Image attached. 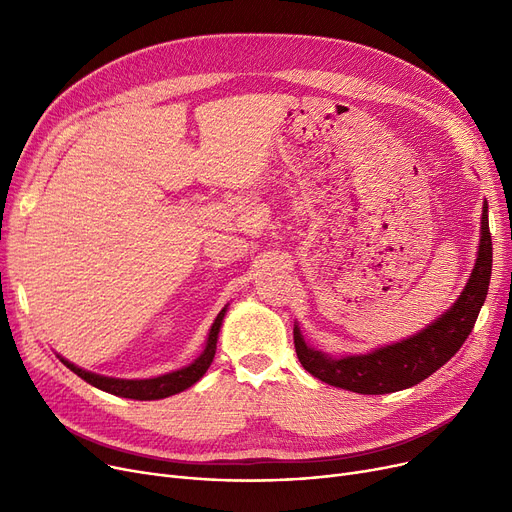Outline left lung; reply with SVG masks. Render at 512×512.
Segmentation results:
<instances>
[{
	"label": "left lung",
	"mask_w": 512,
	"mask_h": 512,
	"mask_svg": "<svg viewBox=\"0 0 512 512\" xmlns=\"http://www.w3.org/2000/svg\"><path fill=\"white\" fill-rule=\"evenodd\" d=\"M490 276L492 236L488 224V203H483L481 240L473 274L461 297L432 326H427L413 338L378 348L373 353L342 359H332L313 351L305 344L301 330L294 328L297 357L317 380L342 390L359 394H388L411 388L438 371L463 346L475 326L483 301H486Z\"/></svg>",
	"instance_id": "1"
}]
</instances>
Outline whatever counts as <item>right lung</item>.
<instances>
[{"mask_svg": "<svg viewBox=\"0 0 512 512\" xmlns=\"http://www.w3.org/2000/svg\"><path fill=\"white\" fill-rule=\"evenodd\" d=\"M226 315V307L218 313L215 317L213 326L209 330V338H207V346L203 355L191 363L188 367H182L178 371L166 373V375H159V378H151V380H116V378H103V375L91 373L80 369L76 365H72L70 361L62 363L74 371L78 378H83L85 382H89L91 386L103 390V392H110L122 398H134V400H157V398H166L172 394H178L186 388H191L195 382H199L203 378V373L209 369L213 357H215V342H218V334H220V326H222V319Z\"/></svg>", "mask_w": 512, "mask_h": 512, "instance_id": "add662e5", "label": "right lung"}]
</instances>
